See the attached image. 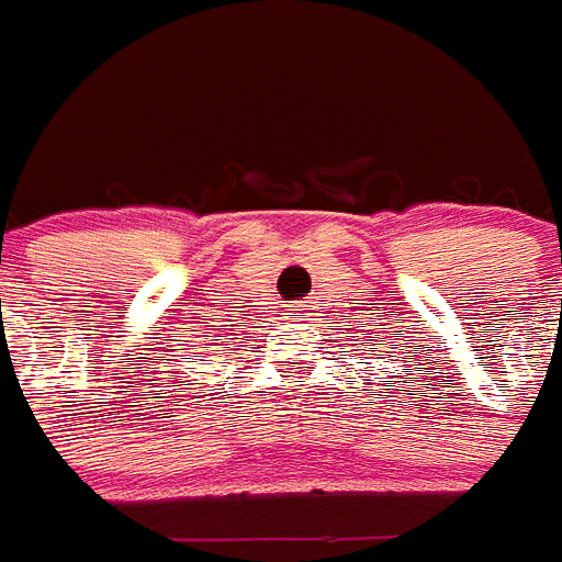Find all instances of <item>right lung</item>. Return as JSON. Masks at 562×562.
I'll list each match as a JSON object with an SVG mask.
<instances>
[{
	"mask_svg": "<svg viewBox=\"0 0 562 562\" xmlns=\"http://www.w3.org/2000/svg\"><path fill=\"white\" fill-rule=\"evenodd\" d=\"M212 341H221V335L215 333L201 335V341H194V350H201V352H194V356H206L203 350H218V344H212Z\"/></svg>",
	"mask_w": 562,
	"mask_h": 562,
	"instance_id": "right-lung-1",
	"label": "right lung"
}]
</instances>
